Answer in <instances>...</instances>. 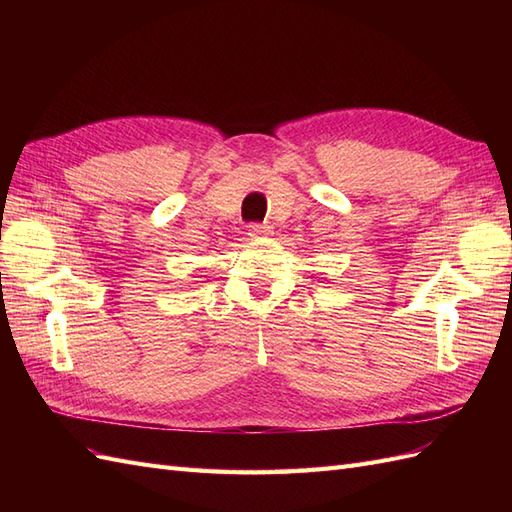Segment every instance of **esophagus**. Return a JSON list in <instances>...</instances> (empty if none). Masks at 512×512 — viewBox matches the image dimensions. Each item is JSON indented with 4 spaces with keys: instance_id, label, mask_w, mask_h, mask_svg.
Here are the masks:
<instances>
[{
    "instance_id": "obj_1",
    "label": "esophagus",
    "mask_w": 512,
    "mask_h": 512,
    "mask_svg": "<svg viewBox=\"0 0 512 512\" xmlns=\"http://www.w3.org/2000/svg\"><path fill=\"white\" fill-rule=\"evenodd\" d=\"M267 232H269V228H267V226H262V224H250V226H247V235L254 237V239H258V237H265Z\"/></svg>"
}]
</instances>
